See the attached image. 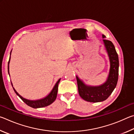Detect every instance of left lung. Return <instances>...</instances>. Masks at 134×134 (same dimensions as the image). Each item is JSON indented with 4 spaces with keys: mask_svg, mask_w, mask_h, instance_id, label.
Instances as JSON below:
<instances>
[{
    "mask_svg": "<svg viewBox=\"0 0 134 134\" xmlns=\"http://www.w3.org/2000/svg\"><path fill=\"white\" fill-rule=\"evenodd\" d=\"M103 38L105 36L102 35ZM110 61V70L106 82L98 86L85 85L76 76L79 95L83 99L90 102H99L105 100L116 87L119 75V58L114 45L109 40H103Z\"/></svg>",
    "mask_w": 134,
    "mask_h": 134,
    "instance_id": "1",
    "label": "left lung"
}]
</instances>
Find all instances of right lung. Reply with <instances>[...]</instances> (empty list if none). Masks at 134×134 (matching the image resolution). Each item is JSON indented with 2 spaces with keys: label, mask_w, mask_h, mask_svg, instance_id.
Wrapping results in <instances>:
<instances>
[{
  "label": "right lung",
  "mask_w": 134,
  "mask_h": 134,
  "mask_svg": "<svg viewBox=\"0 0 134 134\" xmlns=\"http://www.w3.org/2000/svg\"><path fill=\"white\" fill-rule=\"evenodd\" d=\"M11 51H10V54H11ZM10 56L9 58V60L8 62V73L9 74V64L10 63ZM10 76V75H9ZM60 79L59 80L57 81V82L55 83V86H54L53 89H52L51 92L47 95L46 97H45L44 98L41 99H39V100H28L24 98L23 97H22L21 95H20L16 91L15 89H14V87H13V85L12 82H11V84H12V86L13 87V89L14 90L15 92L16 93L18 96H19L20 98H21L22 101L24 102L27 105H28L29 106H30L31 108H43V107H45V106H47L49 105H51L52 103H53L55 100L56 99L57 97V92H58V83L60 81Z\"/></svg>",
  "instance_id": "obj_1"
}]
</instances>
